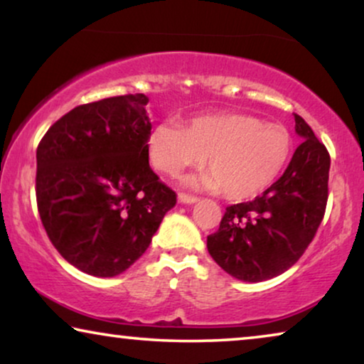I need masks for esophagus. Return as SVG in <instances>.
Returning a JSON list of instances; mask_svg holds the SVG:
<instances>
[{
  "instance_id": "esophagus-1",
  "label": "esophagus",
  "mask_w": 364,
  "mask_h": 364,
  "mask_svg": "<svg viewBox=\"0 0 364 364\" xmlns=\"http://www.w3.org/2000/svg\"><path fill=\"white\" fill-rule=\"evenodd\" d=\"M177 198H178V202H181V203H196V202H198V198L196 196H188V193H186V192L178 193Z\"/></svg>"
}]
</instances>
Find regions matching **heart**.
Instances as JSON below:
<instances>
[{"mask_svg": "<svg viewBox=\"0 0 364 364\" xmlns=\"http://www.w3.org/2000/svg\"><path fill=\"white\" fill-rule=\"evenodd\" d=\"M293 137L283 124L263 122L242 112H218L188 119L182 126L159 122L147 134L151 164L168 177L205 162L210 172L191 183L248 200L272 187L285 171Z\"/></svg>", "mask_w": 364, "mask_h": 364, "instance_id": "b5f03b06", "label": "heart"}]
</instances>
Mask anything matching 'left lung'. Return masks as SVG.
I'll return each instance as SVG.
<instances>
[{
  "label": "left lung",
  "instance_id": "1",
  "mask_svg": "<svg viewBox=\"0 0 364 364\" xmlns=\"http://www.w3.org/2000/svg\"><path fill=\"white\" fill-rule=\"evenodd\" d=\"M301 137L283 176L255 200L227 207L220 227L207 237L218 267L243 282H263L295 265L325 215L330 154L305 119L295 114Z\"/></svg>",
  "mask_w": 364,
  "mask_h": 364
}]
</instances>
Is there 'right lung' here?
<instances>
[{
	"mask_svg": "<svg viewBox=\"0 0 364 364\" xmlns=\"http://www.w3.org/2000/svg\"><path fill=\"white\" fill-rule=\"evenodd\" d=\"M144 94L82 104L36 151V202L54 248L94 277L126 272L151 245L177 196L149 166Z\"/></svg>",
	"mask_w": 364,
	"mask_h": 364,
	"instance_id": "add662e5",
	"label": "right lung"
}]
</instances>
